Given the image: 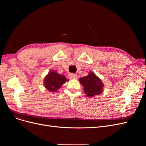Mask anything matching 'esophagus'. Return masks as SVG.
Segmentation results:
<instances>
[{"mask_svg":"<svg viewBox=\"0 0 146 146\" xmlns=\"http://www.w3.org/2000/svg\"><path fill=\"white\" fill-rule=\"evenodd\" d=\"M69 79H75V78H77V76L75 74H69V76H68Z\"/></svg>","mask_w":146,"mask_h":146,"instance_id":"obj_1","label":"esophagus"}]
</instances>
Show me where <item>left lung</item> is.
<instances>
[{"mask_svg":"<svg viewBox=\"0 0 146 146\" xmlns=\"http://www.w3.org/2000/svg\"><path fill=\"white\" fill-rule=\"evenodd\" d=\"M79 81L84 88L85 94L90 98L102 92L103 83L93 72L90 73L88 76L79 78Z\"/></svg>","mask_w":146,"mask_h":146,"instance_id":"obj_1","label":"left lung"}]
</instances>
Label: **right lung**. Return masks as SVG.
<instances>
[{"mask_svg":"<svg viewBox=\"0 0 146 146\" xmlns=\"http://www.w3.org/2000/svg\"><path fill=\"white\" fill-rule=\"evenodd\" d=\"M68 80L63 75L51 71L44 78V85L46 89L51 92H55Z\"/></svg>","mask_w":146,"mask_h":146,"instance_id":"1","label":"right lung"}]
</instances>
